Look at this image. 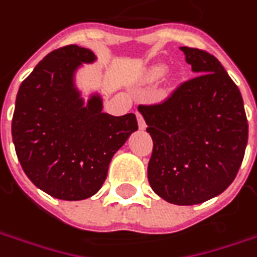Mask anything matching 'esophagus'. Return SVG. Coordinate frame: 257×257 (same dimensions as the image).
Returning a JSON list of instances; mask_svg holds the SVG:
<instances>
[{
    "label": "esophagus",
    "mask_w": 257,
    "mask_h": 257,
    "mask_svg": "<svg viewBox=\"0 0 257 257\" xmlns=\"http://www.w3.org/2000/svg\"><path fill=\"white\" fill-rule=\"evenodd\" d=\"M136 115H137V121H139V127H140V130H144L147 125H146V121H144L143 115H142L140 113H137Z\"/></svg>",
    "instance_id": "1"
}]
</instances>
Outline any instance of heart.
<instances>
[{
  "instance_id": "b5f03b06",
  "label": "heart",
  "mask_w": 257,
  "mask_h": 257,
  "mask_svg": "<svg viewBox=\"0 0 257 257\" xmlns=\"http://www.w3.org/2000/svg\"><path fill=\"white\" fill-rule=\"evenodd\" d=\"M163 75V70L162 68H156V70H153V71H150L149 73V80H157V78H160Z\"/></svg>"
}]
</instances>
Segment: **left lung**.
I'll return each mask as SVG.
<instances>
[{
  "label": "left lung",
  "mask_w": 257,
  "mask_h": 257,
  "mask_svg": "<svg viewBox=\"0 0 257 257\" xmlns=\"http://www.w3.org/2000/svg\"><path fill=\"white\" fill-rule=\"evenodd\" d=\"M197 77L163 103L142 105L153 153L147 177L153 192L177 206L223 193L240 169L247 144L242 94L212 54L182 47Z\"/></svg>",
  "instance_id": "8db88e82"
}]
</instances>
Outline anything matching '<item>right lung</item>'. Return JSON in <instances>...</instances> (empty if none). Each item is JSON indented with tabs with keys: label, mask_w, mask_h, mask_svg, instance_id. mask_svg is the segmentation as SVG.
Returning <instances> with one entry per match:
<instances>
[{
	"label": "right lung",
	"mask_w": 257,
	"mask_h": 257,
	"mask_svg": "<svg viewBox=\"0 0 257 257\" xmlns=\"http://www.w3.org/2000/svg\"><path fill=\"white\" fill-rule=\"evenodd\" d=\"M91 50L67 45L51 51L20 85L13 115L15 153L27 177L61 200H84L103 186L115 152L137 132L133 113H103L98 90L87 100L77 85Z\"/></svg>",
	"instance_id": "right-lung-1"
}]
</instances>
